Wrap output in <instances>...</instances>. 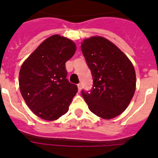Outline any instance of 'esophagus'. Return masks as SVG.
<instances>
[{
  "label": "esophagus",
  "mask_w": 158,
  "mask_h": 158,
  "mask_svg": "<svg viewBox=\"0 0 158 158\" xmlns=\"http://www.w3.org/2000/svg\"><path fill=\"white\" fill-rule=\"evenodd\" d=\"M77 87H78V91L80 92L81 91V84H78L77 85Z\"/></svg>",
  "instance_id": "esophagus-1"
}]
</instances>
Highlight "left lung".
Listing matches in <instances>:
<instances>
[{"instance_id":"left-lung-1","label":"left lung","mask_w":158,"mask_h":158,"mask_svg":"<svg viewBox=\"0 0 158 158\" xmlns=\"http://www.w3.org/2000/svg\"><path fill=\"white\" fill-rule=\"evenodd\" d=\"M81 47L93 79L91 91L82 90L83 98L97 116L104 119L118 116L126 110L135 94L136 75L133 65L105 38L86 39Z\"/></svg>"}]
</instances>
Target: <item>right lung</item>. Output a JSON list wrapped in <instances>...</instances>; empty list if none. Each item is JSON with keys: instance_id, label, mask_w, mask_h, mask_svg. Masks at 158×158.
Wrapping results in <instances>:
<instances>
[{"instance_id": "right-lung-1", "label": "right lung", "mask_w": 158, "mask_h": 158, "mask_svg": "<svg viewBox=\"0 0 158 158\" xmlns=\"http://www.w3.org/2000/svg\"><path fill=\"white\" fill-rule=\"evenodd\" d=\"M76 51L75 43L58 35L49 37L25 60L19 74L20 93L37 116L54 121L65 115L77 86L66 78L65 62Z\"/></svg>"}]
</instances>
